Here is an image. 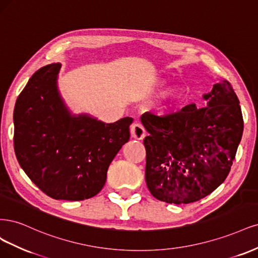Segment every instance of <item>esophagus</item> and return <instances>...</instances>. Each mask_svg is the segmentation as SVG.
I'll use <instances>...</instances> for the list:
<instances>
[{
  "instance_id": "esophagus-1",
  "label": "esophagus",
  "mask_w": 258,
  "mask_h": 258,
  "mask_svg": "<svg viewBox=\"0 0 258 258\" xmlns=\"http://www.w3.org/2000/svg\"><path fill=\"white\" fill-rule=\"evenodd\" d=\"M131 135L133 138L143 140L146 136V130L140 123H135L133 124V126L131 127Z\"/></svg>"
}]
</instances>
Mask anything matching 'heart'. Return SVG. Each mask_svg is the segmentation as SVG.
<instances>
[{
	"label": "heart",
	"instance_id": "obj_1",
	"mask_svg": "<svg viewBox=\"0 0 258 258\" xmlns=\"http://www.w3.org/2000/svg\"><path fill=\"white\" fill-rule=\"evenodd\" d=\"M169 80L166 78H156L151 84V90L159 95V103L162 109H170L179 104L182 98V89L178 85H172L167 88Z\"/></svg>",
	"mask_w": 258,
	"mask_h": 258
}]
</instances>
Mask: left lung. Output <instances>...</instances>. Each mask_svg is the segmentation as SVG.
<instances>
[{
    "label": "left lung",
    "instance_id": "8db88e82",
    "mask_svg": "<svg viewBox=\"0 0 258 258\" xmlns=\"http://www.w3.org/2000/svg\"><path fill=\"white\" fill-rule=\"evenodd\" d=\"M206 107L190 104L173 114L149 112L146 182L161 202L186 205L211 194L226 179L243 133L239 99L226 80L203 95Z\"/></svg>",
    "mask_w": 258,
    "mask_h": 258
}]
</instances>
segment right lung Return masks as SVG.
I'll list each match as a JSON object with an SVG mask.
<instances>
[{
    "label": "right lung",
    "mask_w": 258,
    "mask_h": 258,
    "mask_svg": "<svg viewBox=\"0 0 258 258\" xmlns=\"http://www.w3.org/2000/svg\"><path fill=\"white\" fill-rule=\"evenodd\" d=\"M60 63L33 74L16 102L14 147L27 176L53 199L84 201L105 185L107 170L130 140V117L104 123L74 114L57 87Z\"/></svg>",
    "instance_id": "right-lung-1"
}]
</instances>
